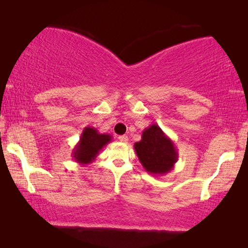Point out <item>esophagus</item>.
Segmentation results:
<instances>
[{
	"mask_svg": "<svg viewBox=\"0 0 248 248\" xmlns=\"http://www.w3.org/2000/svg\"><path fill=\"white\" fill-rule=\"evenodd\" d=\"M118 139H119L120 142H123V143H127L128 140H129V138H128V136H119Z\"/></svg>",
	"mask_w": 248,
	"mask_h": 248,
	"instance_id": "esophagus-1",
	"label": "esophagus"
}]
</instances>
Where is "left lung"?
<instances>
[{
    "instance_id": "obj_1",
    "label": "left lung",
    "mask_w": 248,
    "mask_h": 248,
    "mask_svg": "<svg viewBox=\"0 0 248 248\" xmlns=\"http://www.w3.org/2000/svg\"><path fill=\"white\" fill-rule=\"evenodd\" d=\"M134 150L143 169L151 175H165L174 169L178 159L177 149L157 124H151L142 132L141 141Z\"/></svg>"
}]
</instances>
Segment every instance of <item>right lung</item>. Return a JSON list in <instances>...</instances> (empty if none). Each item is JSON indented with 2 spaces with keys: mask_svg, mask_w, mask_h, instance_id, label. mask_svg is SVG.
Returning a JSON list of instances; mask_svg holds the SVG:
<instances>
[{
  "mask_svg": "<svg viewBox=\"0 0 248 248\" xmlns=\"http://www.w3.org/2000/svg\"><path fill=\"white\" fill-rule=\"evenodd\" d=\"M111 139L112 137L109 133H99L94 127H85L72 151L73 159L82 165L91 164L104 146L111 142Z\"/></svg>",
  "mask_w": 248,
  "mask_h": 248,
  "instance_id": "add662e5",
  "label": "right lung"
}]
</instances>
